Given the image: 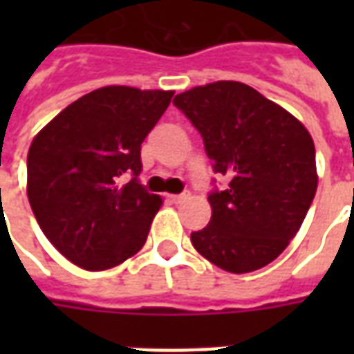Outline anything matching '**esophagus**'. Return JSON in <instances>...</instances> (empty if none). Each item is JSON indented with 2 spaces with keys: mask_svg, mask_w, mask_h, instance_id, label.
I'll return each instance as SVG.
<instances>
[{
  "mask_svg": "<svg viewBox=\"0 0 354 354\" xmlns=\"http://www.w3.org/2000/svg\"><path fill=\"white\" fill-rule=\"evenodd\" d=\"M189 197V193H178V195H170V201L172 203H182V201H185Z\"/></svg>",
  "mask_w": 354,
  "mask_h": 354,
  "instance_id": "esophagus-1",
  "label": "esophagus"
}]
</instances>
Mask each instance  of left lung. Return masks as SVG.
I'll list each match as a JSON object with an SVG mask.
<instances>
[{"label":"left lung","instance_id":"obj_1","mask_svg":"<svg viewBox=\"0 0 354 354\" xmlns=\"http://www.w3.org/2000/svg\"><path fill=\"white\" fill-rule=\"evenodd\" d=\"M199 131L225 189L208 193L212 218L193 231L195 250L230 273L271 263L296 237L317 193L315 144L279 104L239 81H216L174 96Z\"/></svg>","mask_w":354,"mask_h":354}]
</instances>
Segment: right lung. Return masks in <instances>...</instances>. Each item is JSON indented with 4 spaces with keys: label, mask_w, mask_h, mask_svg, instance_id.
Instances as JSON below:
<instances>
[{
    "label": "right lung",
    "mask_w": 354,
    "mask_h": 354,
    "mask_svg": "<svg viewBox=\"0 0 354 354\" xmlns=\"http://www.w3.org/2000/svg\"><path fill=\"white\" fill-rule=\"evenodd\" d=\"M172 94L96 88L62 109L32 142L30 207L45 237L75 266L104 271L146 243L162 201L140 184V149Z\"/></svg>",
    "instance_id": "obj_1"
}]
</instances>
